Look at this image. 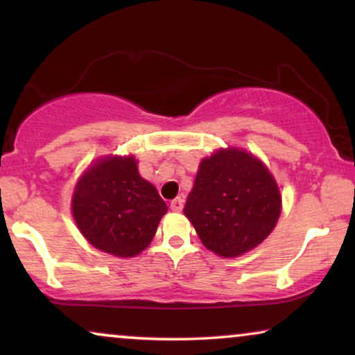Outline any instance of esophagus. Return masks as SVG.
<instances>
[{"mask_svg":"<svg viewBox=\"0 0 355 355\" xmlns=\"http://www.w3.org/2000/svg\"><path fill=\"white\" fill-rule=\"evenodd\" d=\"M171 210L173 211H181L184 208V198L182 197H176L174 200H171Z\"/></svg>","mask_w":355,"mask_h":355,"instance_id":"34e87169","label":"esophagus"}]
</instances>
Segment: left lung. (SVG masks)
<instances>
[{
    "label": "left lung",
    "instance_id": "obj_1",
    "mask_svg": "<svg viewBox=\"0 0 355 355\" xmlns=\"http://www.w3.org/2000/svg\"><path fill=\"white\" fill-rule=\"evenodd\" d=\"M281 196L260 159L239 148L218 150L198 168L184 215L202 244L220 257H237L273 231Z\"/></svg>",
    "mask_w": 355,
    "mask_h": 355
}]
</instances>
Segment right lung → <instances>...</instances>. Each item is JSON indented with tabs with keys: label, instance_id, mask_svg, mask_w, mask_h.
I'll return each instance as SVG.
<instances>
[{
	"label": "right lung",
	"instance_id": "add662e5",
	"mask_svg": "<svg viewBox=\"0 0 355 355\" xmlns=\"http://www.w3.org/2000/svg\"><path fill=\"white\" fill-rule=\"evenodd\" d=\"M166 210L132 157L100 159L79 179L72 197L74 220L85 239L116 257L147 249Z\"/></svg>",
	"mask_w": 355,
	"mask_h": 355
}]
</instances>
